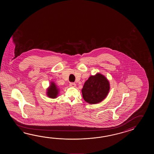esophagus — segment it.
<instances>
[{
  "label": "esophagus",
  "instance_id": "1",
  "mask_svg": "<svg viewBox=\"0 0 154 154\" xmlns=\"http://www.w3.org/2000/svg\"><path fill=\"white\" fill-rule=\"evenodd\" d=\"M69 85H70V86H72V87H75L76 84L75 83H74V82H70Z\"/></svg>",
  "mask_w": 154,
  "mask_h": 154
}]
</instances>
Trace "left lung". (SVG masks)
I'll use <instances>...</instances> for the list:
<instances>
[{"instance_id":"1","label":"left lung","mask_w":154,"mask_h":154,"mask_svg":"<svg viewBox=\"0 0 154 154\" xmlns=\"http://www.w3.org/2000/svg\"><path fill=\"white\" fill-rule=\"evenodd\" d=\"M109 90L108 80L100 74L91 76L85 82L82 91L85 101L96 104L103 100Z\"/></svg>"}]
</instances>
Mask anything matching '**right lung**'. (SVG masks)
<instances>
[{"mask_svg":"<svg viewBox=\"0 0 154 154\" xmlns=\"http://www.w3.org/2000/svg\"><path fill=\"white\" fill-rule=\"evenodd\" d=\"M58 94V89L54 82H51L49 88L47 90V95L51 98H55Z\"/></svg>","mask_w":154,"mask_h":154,"instance_id":"add662e5","label":"right lung"}]
</instances>
